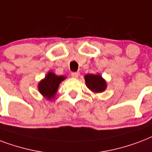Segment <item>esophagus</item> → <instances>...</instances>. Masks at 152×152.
<instances>
[{
  "instance_id": "34e87169",
  "label": "esophagus",
  "mask_w": 152,
  "mask_h": 152,
  "mask_svg": "<svg viewBox=\"0 0 152 152\" xmlns=\"http://www.w3.org/2000/svg\"><path fill=\"white\" fill-rule=\"evenodd\" d=\"M71 76H72V77L77 78V77H78V76H79V73H78V72H73V73H71Z\"/></svg>"
}]
</instances>
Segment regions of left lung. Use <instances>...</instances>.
Listing matches in <instances>:
<instances>
[{"instance_id": "obj_1", "label": "left lung", "mask_w": 152, "mask_h": 152, "mask_svg": "<svg viewBox=\"0 0 152 152\" xmlns=\"http://www.w3.org/2000/svg\"><path fill=\"white\" fill-rule=\"evenodd\" d=\"M85 82L87 88L94 94L104 92L107 88L106 81L102 77L100 74H87L84 76Z\"/></svg>"}]
</instances>
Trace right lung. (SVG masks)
Segmentation results:
<instances>
[{
  "label": "right lung",
  "mask_w": 152,
  "mask_h": 152,
  "mask_svg": "<svg viewBox=\"0 0 152 152\" xmlns=\"http://www.w3.org/2000/svg\"><path fill=\"white\" fill-rule=\"evenodd\" d=\"M66 78V77L64 75L58 76L55 73L49 71L46 75L45 77L40 80V82L38 83L39 92L43 97L49 101L55 98L60 83Z\"/></svg>",
  "instance_id": "1"
}]
</instances>
